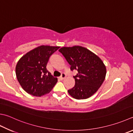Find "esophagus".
I'll use <instances>...</instances> for the list:
<instances>
[{"mask_svg":"<svg viewBox=\"0 0 133 133\" xmlns=\"http://www.w3.org/2000/svg\"><path fill=\"white\" fill-rule=\"evenodd\" d=\"M66 76V75L65 74L62 73V74H61V76L59 77V79H61V80H63V79H64L65 78Z\"/></svg>","mask_w":133,"mask_h":133,"instance_id":"esophagus-1","label":"esophagus"}]
</instances>
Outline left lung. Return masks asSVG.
Returning <instances> with one entry per match:
<instances>
[{
    "label": "left lung",
    "mask_w": 133,
    "mask_h": 133,
    "mask_svg": "<svg viewBox=\"0 0 133 133\" xmlns=\"http://www.w3.org/2000/svg\"><path fill=\"white\" fill-rule=\"evenodd\" d=\"M58 51L71 65V71L78 72L74 76L75 86L68 90L69 95L77 99L92 96L105 78L107 70L104 62L96 54L82 46L63 47Z\"/></svg>",
    "instance_id": "left-lung-1"
}]
</instances>
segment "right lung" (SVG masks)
Listing matches in <instances>:
<instances>
[{
	"instance_id": "1",
	"label": "right lung",
	"mask_w": 133,
	"mask_h": 133,
	"mask_svg": "<svg viewBox=\"0 0 133 133\" xmlns=\"http://www.w3.org/2000/svg\"><path fill=\"white\" fill-rule=\"evenodd\" d=\"M59 48L42 46L28 52L19 59L16 67L19 83L28 93L41 97L49 93L57 82L46 69L50 57Z\"/></svg>"
}]
</instances>
